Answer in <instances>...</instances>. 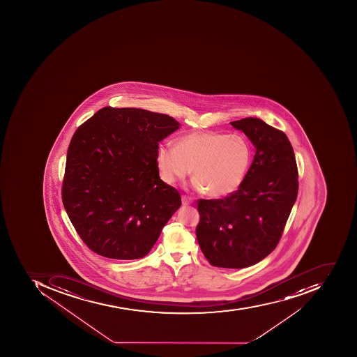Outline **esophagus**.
<instances>
[{"mask_svg":"<svg viewBox=\"0 0 357 357\" xmlns=\"http://www.w3.org/2000/svg\"><path fill=\"white\" fill-rule=\"evenodd\" d=\"M181 200H182V205H183V206H187V205H190V204H191V203H192V201H191V199H190L189 197H187V195H182Z\"/></svg>","mask_w":357,"mask_h":357,"instance_id":"obj_1","label":"esophagus"}]
</instances>
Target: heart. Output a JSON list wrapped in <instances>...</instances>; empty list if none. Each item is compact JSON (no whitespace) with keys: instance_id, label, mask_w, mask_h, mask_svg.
Here are the masks:
<instances>
[{"instance_id":"obj_1","label":"heart","mask_w":357,"mask_h":357,"mask_svg":"<svg viewBox=\"0 0 357 357\" xmlns=\"http://www.w3.org/2000/svg\"><path fill=\"white\" fill-rule=\"evenodd\" d=\"M251 157L250 143L239 133L195 131L178 137L176 146L160 145L156 165L160 177L169 185L185 179L192 169L195 189L218 199L241 187Z\"/></svg>"}]
</instances>
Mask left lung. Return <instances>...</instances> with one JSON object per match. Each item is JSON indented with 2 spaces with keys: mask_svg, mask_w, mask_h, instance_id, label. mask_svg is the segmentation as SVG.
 I'll list each match as a JSON object with an SVG mask.
<instances>
[{
  "mask_svg": "<svg viewBox=\"0 0 357 357\" xmlns=\"http://www.w3.org/2000/svg\"><path fill=\"white\" fill-rule=\"evenodd\" d=\"M256 146L239 189L224 199L197 200L195 234L211 266L243 268L268 256L280 243L298 193L293 146L281 130L258 118L230 122Z\"/></svg>",
  "mask_w": 357,
  "mask_h": 357,
  "instance_id": "8db88e82",
  "label": "left lung"
}]
</instances>
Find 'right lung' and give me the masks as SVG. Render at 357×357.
<instances>
[{"label": "right lung", "instance_id": "right-lung-1", "mask_svg": "<svg viewBox=\"0 0 357 357\" xmlns=\"http://www.w3.org/2000/svg\"><path fill=\"white\" fill-rule=\"evenodd\" d=\"M180 124L144 109L104 107L68 145L62 202L84 243L99 256H146L180 208L175 188L160 178L158 144Z\"/></svg>", "mask_w": 357, "mask_h": 357}]
</instances>
